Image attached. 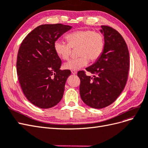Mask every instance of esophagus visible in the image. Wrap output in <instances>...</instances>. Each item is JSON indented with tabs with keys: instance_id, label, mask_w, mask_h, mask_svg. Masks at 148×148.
Masks as SVG:
<instances>
[{
	"instance_id": "esophagus-1",
	"label": "esophagus",
	"mask_w": 148,
	"mask_h": 148,
	"mask_svg": "<svg viewBox=\"0 0 148 148\" xmlns=\"http://www.w3.org/2000/svg\"><path fill=\"white\" fill-rule=\"evenodd\" d=\"M71 73H72L73 75H76L77 74V71H75V70H71Z\"/></svg>"
}]
</instances>
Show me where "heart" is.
Wrapping results in <instances>:
<instances>
[{
    "mask_svg": "<svg viewBox=\"0 0 148 148\" xmlns=\"http://www.w3.org/2000/svg\"><path fill=\"white\" fill-rule=\"evenodd\" d=\"M68 44L61 39H57L53 44L56 54L64 60L69 59L71 48L78 47L79 58L69 61L64 65L65 69L78 70L86 66L89 62H95L102 55L104 49V36L100 33L91 30H78L67 34Z\"/></svg>",
    "mask_w": 148,
    "mask_h": 148,
    "instance_id": "1",
    "label": "heart"
}]
</instances>
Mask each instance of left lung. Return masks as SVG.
Wrapping results in <instances>:
<instances>
[{"label":"left lung","instance_id":"8db88e82","mask_svg":"<svg viewBox=\"0 0 148 148\" xmlns=\"http://www.w3.org/2000/svg\"><path fill=\"white\" fill-rule=\"evenodd\" d=\"M104 49L102 55L86 70L78 72L80 79L79 93L82 101L95 109H102L117 99L126 84L130 67V56L124 39L117 31L101 26Z\"/></svg>","mask_w":148,"mask_h":148}]
</instances>
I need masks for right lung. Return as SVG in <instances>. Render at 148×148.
Returning <instances> with one entry per match:
<instances>
[{"label": "right lung", "instance_id": "add662e5", "mask_svg": "<svg viewBox=\"0 0 148 148\" xmlns=\"http://www.w3.org/2000/svg\"><path fill=\"white\" fill-rule=\"evenodd\" d=\"M71 28L60 23L40 25L21 44L16 62L19 83L27 99L39 108L55 106L63 97L71 71L60 69L62 61L53 44Z\"/></svg>", "mask_w": 148, "mask_h": 148}]
</instances>
